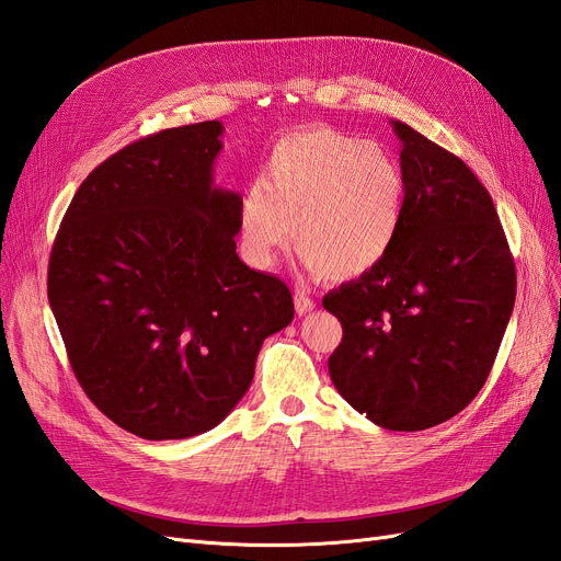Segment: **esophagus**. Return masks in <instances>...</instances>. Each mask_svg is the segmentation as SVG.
Returning <instances> with one entry per match:
<instances>
[{"label":"esophagus","instance_id":"esophagus-1","mask_svg":"<svg viewBox=\"0 0 561 561\" xmlns=\"http://www.w3.org/2000/svg\"><path fill=\"white\" fill-rule=\"evenodd\" d=\"M295 309H297L299 316H307V313H311L316 309V301L311 299L309 293L295 290Z\"/></svg>","mask_w":561,"mask_h":561}]
</instances>
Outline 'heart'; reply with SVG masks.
Wrapping results in <instances>:
<instances>
[{"instance_id":"heart-1","label":"heart","mask_w":561,"mask_h":561,"mask_svg":"<svg viewBox=\"0 0 561 561\" xmlns=\"http://www.w3.org/2000/svg\"><path fill=\"white\" fill-rule=\"evenodd\" d=\"M404 201V173L386 147L330 126L299 128L271 147L260 184L241 194V252L271 268L295 236L318 276L360 278L393 250Z\"/></svg>"}]
</instances>
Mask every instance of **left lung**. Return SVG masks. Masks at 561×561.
<instances>
[{"label": "left lung", "mask_w": 561, "mask_h": 561, "mask_svg": "<svg viewBox=\"0 0 561 561\" xmlns=\"http://www.w3.org/2000/svg\"><path fill=\"white\" fill-rule=\"evenodd\" d=\"M407 201L388 257L322 299L342 322L328 367L342 398L388 431L456 416L494 367L515 262L482 182L451 151L390 122Z\"/></svg>", "instance_id": "left-lung-1"}]
</instances>
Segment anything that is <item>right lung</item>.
I'll list each match as a JSON object with an SVG mask.
<instances>
[{
	"label": "right lung",
	"mask_w": 561,
	"mask_h": 561,
	"mask_svg": "<svg viewBox=\"0 0 561 561\" xmlns=\"http://www.w3.org/2000/svg\"><path fill=\"white\" fill-rule=\"evenodd\" d=\"M222 130L168 128L116 151L81 182L50 250L48 304L75 377L145 439L215 428L295 316L290 287L236 254L241 194L213 184Z\"/></svg>",
	"instance_id": "right-lung-1"
}]
</instances>
